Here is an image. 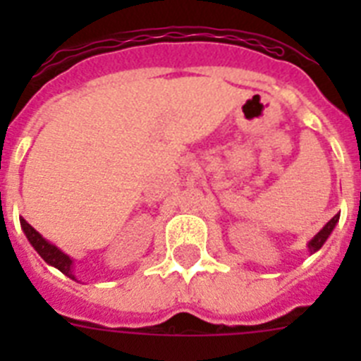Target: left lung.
Returning a JSON list of instances; mask_svg holds the SVG:
<instances>
[{"label": "left lung", "instance_id": "8db88e82", "mask_svg": "<svg viewBox=\"0 0 361 361\" xmlns=\"http://www.w3.org/2000/svg\"><path fill=\"white\" fill-rule=\"evenodd\" d=\"M338 220H340V213H338V215H334L333 219L329 220V222H327V224L324 226V228L320 229V231L317 233V235H314V237L311 238V240L307 242V250H309V253H317L318 250H320L322 245L325 244V240H327V238H329V235L331 233H333V229H334V226L338 224Z\"/></svg>", "mask_w": 361, "mask_h": 361}]
</instances>
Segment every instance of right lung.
I'll list each match as a JSON object with an SVG mask.
<instances>
[{
    "mask_svg": "<svg viewBox=\"0 0 361 361\" xmlns=\"http://www.w3.org/2000/svg\"><path fill=\"white\" fill-rule=\"evenodd\" d=\"M19 222H21V229H23V233L27 235L28 242L32 244V247L39 253V257L43 258L44 262L49 264V266L56 267V269H59L63 273V275H66L68 279L72 280H78L75 279V275H73V260L68 257L66 253H63L57 245L50 244L47 238H43L39 235V233L36 231V229L32 228L30 224H28L27 220L21 216L19 219Z\"/></svg>",
    "mask_w": 361,
    "mask_h": 361,
    "instance_id": "obj_1",
    "label": "right lung"
}]
</instances>
